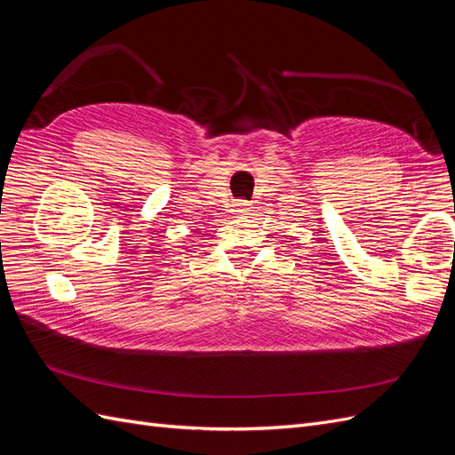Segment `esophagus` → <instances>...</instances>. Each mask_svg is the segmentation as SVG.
Segmentation results:
<instances>
[{"instance_id": "esophagus-1", "label": "esophagus", "mask_w": 455, "mask_h": 455, "mask_svg": "<svg viewBox=\"0 0 455 455\" xmlns=\"http://www.w3.org/2000/svg\"><path fill=\"white\" fill-rule=\"evenodd\" d=\"M233 206H235V212H246V211H249V203H246V201H237Z\"/></svg>"}]
</instances>
